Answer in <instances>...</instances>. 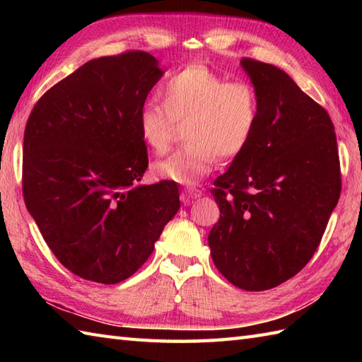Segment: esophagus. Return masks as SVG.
<instances>
[{
	"label": "esophagus",
	"mask_w": 362,
	"mask_h": 362,
	"mask_svg": "<svg viewBox=\"0 0 362 362\" xmlns=\"http://www.w3.org/2000/svg\"><path fill=\"white\" fill-rule=\"evenodd\" d=\"M185 196L188 199H197V197L202 196V189H199L196 187H187L185 188Z\"/></svg>",
	"instance_id": "obj_1"
}]
</instances>
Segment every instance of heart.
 Here are the masks:
<instances>
[{
  "instance_id": "1",
  "label": "heart",
  "mask_w": 362,
  "mask_h": 362,
  "mask_svg": "<svg viewBox=\"0 0 362 362\" xmlns=\"http://www.w3.org/2000/svg\"><path fill=\"white\" fill-rule=\"evenodd\" d=\"M161 103L149 101L138 112L143 143L163 153L175 122H185L188 143L157 161L158 180L194 185L216 166L219 156L233 158L247 148L259 117L255 88L243 81L228 82L205 65H189L171 73L160 86Z\"/></svg>"
}]
</instances>
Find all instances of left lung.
<instances>
[{
  "instance_id": "1",
  "label": "left lung",
  "mask_w": 362,
  "mask_h": 362,
  "mask_svg": "<svg viewBox=\"0 0 362 362\" xmlns=\"http://www.w3.org/2000/svg\"><path fill=\"white\" fill-rule=\"evenodd\" d=\"M259 103L247 148L214 180L221 216L209 235L218 271L266 291L302 271L341 196L334 126L280 68L243 59Z\"/></svg>"
}]
</instances>
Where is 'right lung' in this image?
Returning <instances> with one entry per match:
<instances>
[{
    "label": "right lung",
    "instance_id": "right-lung-1",
    "mask_svg": "<svg viewBox=\"0 0 362 362\" xmlns=\"http://www.w3.org/2000/svg\"><path fill=\"white\" fill-rule=\"evenodd\" d=\"M163 71L144 51L93 59L57 82L29 115L23 197L68 271L129 279L180 209L175 182L140 185L148 149L138 112Z\"/></svg>",
    "mask_w": 362,
    "mask_h": 362
}]
</instances>
